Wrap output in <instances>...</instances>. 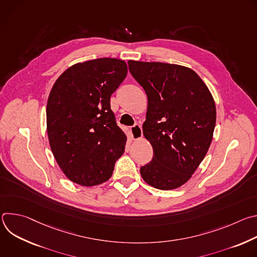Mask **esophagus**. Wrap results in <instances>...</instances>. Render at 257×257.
<instances>
[{
    "label": "esophagus",
    "instance_id": "obj_1",
    "mask_svg": "<svg viewBox=\"0 0 257 257\" xmlns=\"http://www.w3.org/2000/svg\"><path fill=\"white\" fill-rule=\"evenodd\" d=\"M131 136L133 140H138L142 137V128L139 124H135L131 128Z\"/></svg>",
    "mask_w": 257,
    "mask_h": 257
}]
</instances>
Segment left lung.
<instances>
[{"mask_svg":"<svg viewBox=\"0 0 257 257\" xmlns=\"http://www.w3.org/2000/svg\"><path fill=\"white\" fill-rule=\"evenodd\" d=\"M128 65L149 100L142 128L154 158L140 168L141 177L157 189H176L191 178L209 149L216 119L213 97L190 68L132 60Z\"/></svg>","mask_w":257,"mask_h":257,"instance_id":"1","label":"left lung"}]
</instances>
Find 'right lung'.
Instances as JSON below:
<instances>
[{
	"mask_svg": "<svg viewBox=\"0 0 257 257\" xmlns=\"http://www.w3.org/2000/svg\"><path fill=\"white\" fill-rule=\"evenodd\" d=\"M123 60L100 58L69 67L47 104L53 155L66 177L91 187L111 178L127 137L117 126L109 98L127 75Z\"/></svg>",
	"mask_w": 257,
	"mask_h": 257,
	"instance_id": "right-lung-1",
	"label": "right lung"
}]
</instances>
